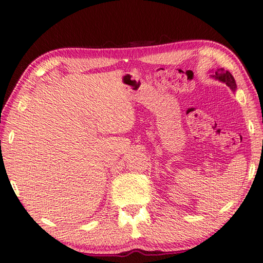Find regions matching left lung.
Here are the masks:
<instances>
[{
	"label": "left lung",
	"mask_w": 263,
	"mask_h": 263,
	"mask_svg": "<svg viewBox=\"0 0 263 263\" xmlns=\"http://www.w3.org/2000/svg\"><path fill=\"white\" fill-rule=\"evenodd\" d=\"M212 77L213 78L222 81V83H225L229 87H231L233 91H235V87H236L235 80L233 78V76H232L229 71H225L223 68H218Z\"/></svg>",
	"instance_id": "1"
}]
</instances>
